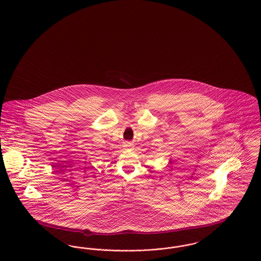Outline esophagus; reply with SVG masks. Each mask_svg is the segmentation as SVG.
Returning a JSON list of instances; mask_svg holds the SVG:
<instances>
[{
  "instance_id": "1",
  "label": "esophagus",
  "mask_w": 261,
  "mask_h": 261,
  "mask_svg": "<svg viewBox=\"0 0 261 261\" xmlns=\"http://www.w3.org/2000/svg\"><path fill=\"white\" fill-rule=\"evenodd\" d=\"M125 146H126V147H128V148H132V147H133V144H132V143H129V142H127V143H125Z\"/></svg>"
}]
</instances>
